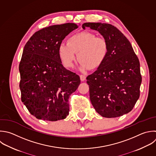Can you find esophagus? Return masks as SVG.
Instances as JSON below:
<instances>
[{
  "instance_id": "1",
  "label": "esophagus",
  "mask_w": 156,
  "mask_h": 156,
  "mask_svg": "<svg viewBox=\"0 0 156 156\" xmlns=\"http://www.w3.org/2000/svg\"><path fill=\"white\" fill-rule=\"evenodd\" d=\"M80 80L82 82H83L86 80V77L85 76H83V75H80Z\"/></svg>"
}]
</instances>
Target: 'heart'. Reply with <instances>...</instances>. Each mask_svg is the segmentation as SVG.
I'll return each mask as SVG.
<instances>
[{
  "instance_id": "b5f03b06",
  "label": "heart",
  "mask_w": 156,
  "mask_h": 156,
  "mask_svg": "<svg viewBox=\"0 0 156 156\" xmlns=\"http://www.w3.org/2000/svg\"><path fill=\"white\" fill-rule=\"evenodd\" d=\"M58 55L66 68L73 66L77 58L80 60L81 70L99 68L104 62L108 52L107 41L97 37L90 32H81L72 35L68 43H62L58 46Z\"/></svg>"
}]
</instances>
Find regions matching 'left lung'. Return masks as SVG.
Listing matches in <instances>:
<instances>
[{
	"label": "left lung",
	"mask_w": 156,
	"mask_h": 156,
	"mask_svg": "<svg viewBox=\"0 0 156 156\" xmlns=\"http://www.w3.org/2000/svg\"><path fill=\"white\" fill-rule=\"evenodd\" d=\"M98 31L108 44L103 63L87 77L91 102L105 118H116L130 112L140 96V62L127 38L113 26L86 23L82 28Z\"/></svg>",
	"instance_id": "8db88e82"
}]
</instances>
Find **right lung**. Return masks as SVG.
<instances>
[{
    "label": "right lung",
    "instance_id": "add662e5",
    "mask_svg": "<svg viewBox=\"0 0 156 156\" xmlns=\"http://www.w3.org/2000/svg\"><path fill=\"white\" fill-rule=\"evenodd\" d=\"M79 26L54 25L35 32L24 46L19 70L21 100L37 119L56 121L69 114L68 99L80 83L58 55L62 40Z\"/></svg>",
    "mask_w": 156,
    "mask_h": 156
}]
</instances>
